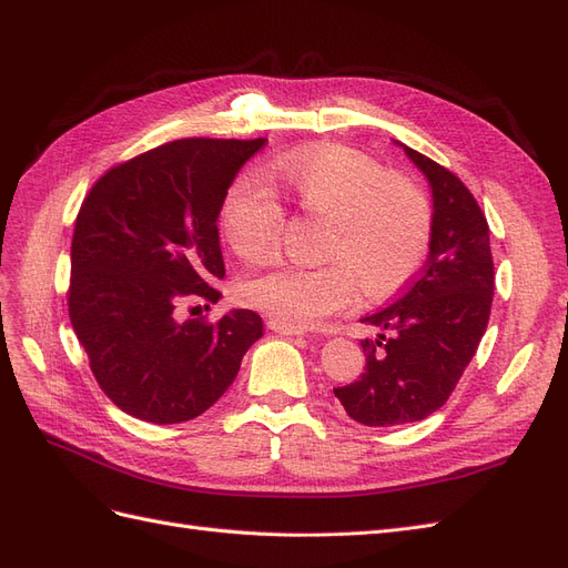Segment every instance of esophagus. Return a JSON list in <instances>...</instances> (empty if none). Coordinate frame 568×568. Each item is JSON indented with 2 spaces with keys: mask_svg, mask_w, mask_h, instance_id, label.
I'll use <instances>...</instances> for the list:
<instances>
[{
  "mask_svg": "<svg viewBox=\"0 0 568 568\" xmlns=\"http://www.w3.org/2000/svg\"><path fill=\"white\" fill-rule=\"evenodd\" d=\"M267 329L277 332L282 336H303L305 329H296V326H286V324H280L277 320H267Z\"/></svg>",
  "mask_w": 568,
  "mask_h": 568,
  "instance_id": "esophagus-1",
  "label": "esophagus"
}]
</instances>
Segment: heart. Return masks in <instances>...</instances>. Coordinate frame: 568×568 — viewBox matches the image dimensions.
<instances>
[{
  "instance_id": "1",
  "label": "heart",
  "mask_w": 568,
  "mask_h": 568,
  "mask_svg": "<svg viewBox=\"0 0 568 568\" xmlns=\"http://www.w3.org/2000/svg\"><path fill=\"white\" fill-rule=\"evenodd\" d=\"M288 196L307 215L326 217L322 267L277 263L251 274L242 298L280 324L305 329L367 296H388L424 265L434 211L422 189L363 151L315 146L274 165ZM284 211L253 175L239 178L222 205V230L236 255L261 261L280 242Z\"/></svg>"
}]
</instances>
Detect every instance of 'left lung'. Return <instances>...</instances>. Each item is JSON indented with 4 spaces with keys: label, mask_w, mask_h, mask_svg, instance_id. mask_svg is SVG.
<instances>
[{
    "label": "left lung",
    "mask_w": 568,
    "mask_h": 568,
    "mask_svg": "<svg viewBox=\"0 0 568 568\" xmlns=\"http://www.w3.org/2000/svg\"><path fill=\"white\" fill-rule=\"evenodd\" d=\"M432 186L434 236L426 265L403 296L367 317V357L357 382L334 388L348 417L365 426L426 419L445 405L486 334L495 274L486 215L467 186L436 161L395 142Z\"/></svg>",
    "instance_id": "obj_1"
}]
</instances>
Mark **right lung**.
<instances>
[{
    "label": "right lung",
    "instance_id": "add662e5",
    "mask_svg": "<svg viewBox=\"0 0 568 568\" xmlns=\"http://www.w3.org/2000/svg\"><path fill=\"white\" fill-rule=\"evenodd\" d=\"M265 142L163 144L109 170L80 205L68 315L101 390L136 419L203 415L263 336L253 311L211 324L180 320L178 307L220 298L217 217L236 173Z\"/></svg>",
    "mask_w": 568,
    "mask_h": 568
}]
</instances>
